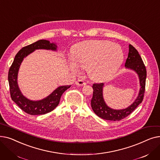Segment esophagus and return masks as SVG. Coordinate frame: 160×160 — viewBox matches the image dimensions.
<instances>
[{"mask_svg": "<svg viewBox=\"0 0 160 160\" xmlns=\"http://www.w3.org/2000/svg\"><path fill=\"white\" fill-rule=\"evenodd\" d=\"M75 83L78 86H85L86 84V82H84L83 80H81V79H79L77 81H76Z\"/></svg>", "mask_w": 160, "mask_h": 160, "instance_id": "34e87169", "label": "esophagus"}]
</instances>
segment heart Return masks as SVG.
<instances>
[{
	"instance_id": "b5f03b06",
	"label": "heart",
	"mask_w": 160,
	"mask_h": 160,
	"mask_svg": "<svg viewBox=\"0 0 160 160\" xmlns=\"http://www.w3.org/2000/svg\"><path fill=\"white\" fill-rule=\"evenodd\" d=\"M74 63L88 69L90 77L97 81L110 78L122 63L124 54L121 47L108 41L91 40L76 46L72 52ZM71 68L76 71L74 63Z\"/></svg>"
}]
</instances>
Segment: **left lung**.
Here are the masks:
<instances>
[{
  "instance_id": "obj_1",
  "label": "left lung",
  "mask_w": 160,
  "mask_h": 160,
  "mask_svg": "<svg viewBox=\"0 0 160 160\" xmlns=\"http://www.w3.org/2000/svg\"><path fill=\"white\" fill-rule=\"evenodd\" d=\"M125 67L127 68L134 70L139 75L141 86L139 95L135 102L128 108L121 110H112L106 104L103 99L102 89L104 83H93L92 86L93 93V97L91 100V105L94 113L100 118L113 121L122 120L135 110L143 100L145 91L147 70L138 51L132 45H129V52L125 63Z\"/></svg>"
}]
</instances>
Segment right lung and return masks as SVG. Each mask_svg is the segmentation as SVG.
I'll use <instances>...</instances> for the list:
<instances>
[{
    "label": "right lung",
    "mask_w": 160,
    "mask_h": 160,
    "mask_svg": "<svg viewBox=\"0 0 160 160\" xmlns=\"http://www.w3.org/2000/svg\"><path fill=\"white\" fill-rule=\"evenodd\" d=\"M56 48L57 46L54 43H50L47 40L41 39L22 47L15 56L14 60L8 72V82L10 86V95L13 101L25 113L33 115H43L52 112L59 104L62 94L71 87V86L59 87L47 98L39 101H32L25 98L19 89L17 78L23 58L36 49L56 50Z\"/></svg>",
    "instance_id": "1"
}]
</instances>
